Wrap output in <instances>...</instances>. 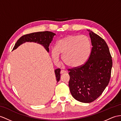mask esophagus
Wrapping results in <instances>:
<instances>
[{
    "label": "esophagus",
    "mask_w": 121,
    "mask_h": 121,
    "mask_svg": "<svg viewBox=\"0 0 121 121\" xmlns=\"http://www.w3.org/2000/svg\"><path fill=\"white\" fill-rule=\"evenodd\" d=\"M66 73V71L63 70H61V71H60V73H61V74H63V73Z\"/></svg>",
    "instance_id": "1"
}]
</instances>
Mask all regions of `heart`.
I'll list each match as a JSON object with an SVG mask.
<instances>
[{
    "label": "heart",
    "mask_w": 121,
    "mask_h": 121,
    "mask_svg": "<svg viewBox=\"0 0 121 121\" xmlns=\"http://www.w3.org/2000/svg\"><path fill=\"white\" fill-rule=\"evenodd\" d=\"M91 51L90 39L85 35H69L58 40L55 47L51 51L55 61H58L60 54L62 55L64 63L71 68L81 67L89 58Z\"/></svg>",
    "instance_id": "1"
}]
</instances>
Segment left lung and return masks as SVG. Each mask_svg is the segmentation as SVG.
<instances>
[{
  "label": "left lung",
  "instance_id": "obj_1",
  "mask_svg": "<svg viewBox=\"0 0 121 121\" xmlns=\"http://www.w3.org/2000/svg\"><path fill=\"white\" fill-rule=\"evenodd\" d=\"M92 49L83 66L69 69V87L72 96L82 103H89L98 98L110 81L112 60L105 41L90 30Z\"/></svg>",
  "mask_w": 121,
  "mask_h": 121
}]
</instances>
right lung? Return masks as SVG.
Listing matches in <instances>:
<instances>
[{"label":"right lung","instance_id":"1","mask_svg":"<svg viewBox=\"0 0 121 121\" xmlns=\"http://www.w3.org/2000/svg\"><path fill=\"white\" fill-rule=\"evenodd\" d=\"M55 34L51 32L44 31L34 32L30 34L23 35L17 41L15 45L13 50L17 49L22 44L26 42H34L37 43L40 45H42L47 51L49 52V46L50 43H51ZM60 68L56 69L54 70L56 79L57 82H58L60 78Z\"/></svg>","mask_w":121,"mask_h":121}]
</instances>
